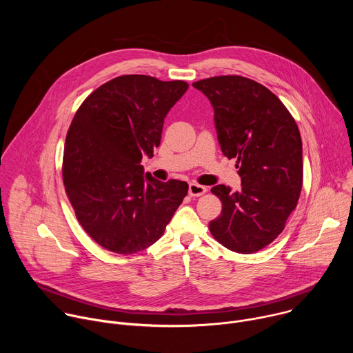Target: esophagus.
<instances>
[{
    "label": "esophagus",
    "instance_id": "obj_1",
    "mask_svg": "<svg viewBox=\"0 0 353 353\" xmlns=\"http://www.w3.org/2000/svg\"><path fill=\"white\" fill-rule=\"evenodd\" d=\"M208 191V188L205 185H201L198 183H190L188 185V194L191 196H199V195H204Z\"/></svg>",
    "mask_w": 353,
    "mask_h": 353
}]
</instances>
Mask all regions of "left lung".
Segmentation results:
<instances>
[{"mask_svg":"<svg viewBox=\"0 0 353 353\" xmlns=\"http://www.w3.org/2000/svg\"><path fill=\"white\" fill-rule=\"evenodd\" d=\"M214 106L222 154L236 159L241 190L211 188L222 201L210 232L223 247L251 254L271 244L285 229L303 185V157L297 124L264 85L240 75L192 83Z\"/></svg>","mask_w":353,"mask_h":353,"instance_id":"left-lung-1","label":"left lung"}]
</instances>
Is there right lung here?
<instances>
[{
  "instance_id": "right-lung-1",
  "label": "right lung",
  "mask_w": 353,
  "mask_h": 353,
  "mask_svg": "<svg viewBox=\"0 0 353 353\" xmlns=\"http://www.w3.org/2000/svg\"><path fill=\"white\" fill-rule=\"evenodd\" d=\"M187 89L184 81L121 75L94 89L71 121L65 192L83 230L112 253L130 256L158 241L187 195L185 181H158L141 165Z\"/></svg>"
}]
</instances>
